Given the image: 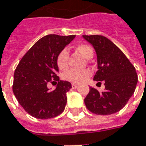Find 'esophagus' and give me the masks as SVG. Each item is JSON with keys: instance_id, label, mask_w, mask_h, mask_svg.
<instances>
[{"instance_id": "obj_1", "label": "esophagus", "mask_w": 146, "mask_h": 146, "mask_svg": "<svg viewBox=\"0 0 146 146\" xmlns=\"http://www.w3.org/2000/svg\"><path fill=\"white\" fill-rule=\"evenodd\" d=\"M78 86V84H75V83H73V84H72V88L73 89H76Z\"/></svg>"}]
</instances>
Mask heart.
Listing matches in <instances>:
<instances>
[{
	"label": "heart",
	"mask_w": 146,
	"mask_h": 146,
	"mask_svg": "<svg viewBox=\"0 0 146 146\" xmlns=\"http://www.w3.org/2000/svg\"><path fill=\"white\" fill-rule=\"evenodd\" d=\"M76 49L78 52L86 59H90L93 56V50L87 44H79L78 46H77ZM68 53L66 48L61 50L58 54L56 57V64L60 70H65L68 67ZM90 74L91 73L88 69L80 70V71L70 69L64 73L63 78L64 80H67L71 82L80 83L84 82L86 78H89Z\"/></svg>",
	"instance_id": "b5f03b06"
}]
</instances>
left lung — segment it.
I'll use <instances>...</instances> for the list:
<instances>
[{"instance_id": "1", "label": "left lung", "mask_w": 146, "mask_h": 146, "mask_svg": "<svg viewBox=\"0 0 146 146\" xmlns=\"http://www.w3.org/2000/svg\"><path fill=\"white\" fill-rule=\"evenodd\" d=\"M97 55L98 71L94 81H103L105 90L99 92L90 87L85 104L97 115L118 112L128 103L135 91L138 78L136 69L126 56L110 39L103 35H83Z\"/></svg>"}]
</instances>
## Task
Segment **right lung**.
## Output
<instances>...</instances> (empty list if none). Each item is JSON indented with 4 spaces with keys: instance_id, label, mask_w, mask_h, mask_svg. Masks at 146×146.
<instances>
[{
    "instance_id": "right-lung-1",
    "label": "right lung",
    "mask_w": 146,
    "mask_h": 146,
    "mask_svg": "<svg viewBox=\"0 0 146 146\" xmlns=\"http://www.w3.org/2000/svg\"><path fill=\"white\" fill-rule=\"evenodd\" d=\"M74 38L75 35H46L33 45L17 66L13 75V94L19 104L33 117L53 118L64 111L66 94L72 85L57 76L56 57ZM52 80L58 82L53 91L46 86Z\"/></svg>"
}]
</instances>
